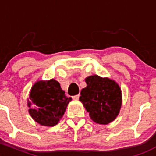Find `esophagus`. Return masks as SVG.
Segmentation results:
<instances>
[{"label":"esophagus","instance_id":"esophagus-1","mask_svg":"<svg viewBox=\"0 0 156 156\" xmlns=\"http://www.w3.org/2000/svg\"><path fill=\"white\" fill-rule=\"evenodd\" d=\"M79 98H80V94H77V95L73 96V100H79Z\"/></svg>","mask_w":156,"mask_h":156}]
</instances>
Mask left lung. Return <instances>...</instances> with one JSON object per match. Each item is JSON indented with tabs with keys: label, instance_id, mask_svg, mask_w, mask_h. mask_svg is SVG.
<instances>
[{
	"label": "left lung",
	"instance_id": "obj_1",
	"mask_svg": "<svg viewBox=\"0 0 156 156\" xmlns=\"http://www.w3.org/2000/svg\"><path fill=\"white\" fill-rule=\"evenodd\" d=\"M86 87L80 92V101L93 122L107 125L118 116L122 104V90L115 80L98 75L86 78Z\"/></svg>",
	"mask_w": 156,
	"mask_h": 156
}]
</instances>
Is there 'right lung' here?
<instances>
[{"label":"right lung","mask_w":156,"mask_h":156,"mask_svg":"<svg viewBox=\"0 0 156 156\" xmlns=\"http://www.w3.org/2000/svg\"><path fill=\"white\" fill-rule=\"evenodd\" d=\"M71 98H67L60 83L54 79L38 80L30 90L27 104L34 120L43 126L52 127L59 122Z\"/></svg>","instance_id":"1"}]
</instances>
